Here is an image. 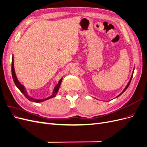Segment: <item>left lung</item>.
<instances>
[{
	"instance_id": "left-lung-1",
	"label": "left lung",
	"mask_w": 147,
	"mask_h": 147,
	"mask_svg": "<svg viewBox=\"0 0 147 147\" xmlns=\"http://www.w3.org/2000/svg\"><path fill=\"white\" fill-rule=\"evenodd\" d=\"M133 74H134V72H133V73H132V76H131V79H130V81H129V83H128V84H127V86H126V88H124V90H123V92H121V94H119V95H118V96H117V97H119V96H120V95H121V94H123V92H124V91H126V89H127V88H128V86H129V84H130V83H131V80H132V76H133Z\"/></svg>"
}]
</instances>
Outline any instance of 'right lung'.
<instances>
[{
    "instance_id": "obj_1",
    "label": "right lung",
    "mask_w": 147,
    "mask_h": 147,
    "mask_svg": "<svg viewBox=\"0 0 147 147\" xmlns=\"http://www.w3.org/2000/svg\"><path fill=\"white\" fill-rule=\"evenodd\" d=\"M11 74H12L13 80V81H14V83L16 84V86L20 90V91L24 95V96L26 97V98H27L28 100H29L30 101L34 102H37V103H38V102H43V101H45L46 100H48L49 99L52 98V97H55L56 94H57V91H58V90H59L60 85H61V82H62V80H63V78H61L60 80L59 81L58 83L56 84V86H55V88L54 89V91H53V94L52 96L48 97V98H46L45 99H39V100H38V99H34L32 98V97H30L29 96H28V94H27V92H26V91L25 90L24 87L23 85H22V84L19 82L18 80V79H17L16 76L15 72L14 64H13V58H12V63H11Z\"/></svg>"
}]
</instances>
